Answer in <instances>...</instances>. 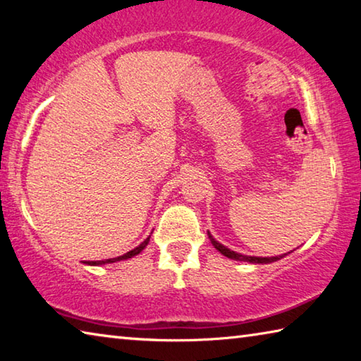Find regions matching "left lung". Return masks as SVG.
<instances>
[{
	"instance_id": "obj_1",
	"label": "left lung",
	"mask_w": 361,
	"mask_h": 361,
	"mask_svg": "<svg viewBox=\"0 0 361 361\" xmlns=\"http://www.w3.org/2000/svg\"><path fill=\"white\" fill-rule=\"evenodd\" d=\"M209 239H210V242L213 243V247H215L219 253L224 255V256H228V258H231V259L255 262V264H267V262H274V261H277V259L283 258V256H285V255H282V256H272V258H259V256H245V255H240V253L232 252V250H229V248H226L224 245H221V243L213 239V237L210 235V232H209Z\"/></svg>"
}]
</instances>
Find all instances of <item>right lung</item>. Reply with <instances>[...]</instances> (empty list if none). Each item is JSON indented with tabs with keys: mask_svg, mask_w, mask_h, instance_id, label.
Returning a JSON list of instances; mask_svg holds the SVG:
<instances>
[{
	"mask_svg": "<svg viewBox=\"0 0 361 361\" xmlns=\"http://www.w3.org/2000/svg\"><path fill=\"white\" fill-rule=\"evenodd\" d=\"M148 242H149V237H148V239H146L145 242L140 243V245H138L137 248L130 250V252H127L126 255L118 256V258L105 259V261H89V262H85V264H90V266H99V264H106V262H116V261H122V259H129V258H132V256H135V255H138L140 252H142V250H143L146 245H148Z\"/></svg>",
	"mask_w": 361,
	"mask_h": 361,
	"instance_id": "1",
	"label": "right lung"
}]
</instances>
